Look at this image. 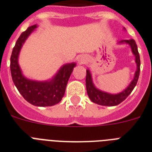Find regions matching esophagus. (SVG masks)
<instances>
[{"label":"esophagus","mask_w":152,"mask_h":152,"mask_svg":"<svg viewBox=\"0 0 152 152\" xmlns=\"http://www.w3.org/2000/svg\"><path fill=\"white\" fill-rule=\"evenodd\" d=\"M87 62V57L86 56H81L79 59V64H84Z\"/></svg>","instance_id":"obj_1"}]
</instances>
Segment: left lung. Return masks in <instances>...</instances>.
Here are the masks:
<instances>
[{
	"mask_svg": "<svg viewBox=\"0 0 152 152\" xmlns=\"http://www.w3.org/2000/svg\"><path fill=\"white\" fill-rule=\"evenodd\" d=\"M124 29L126 28H124ZM117 44H128L130 46L132 53L135 56L136 70L134 74L133 79L124 91H120L117 94H110V93L106 92V91H102V90L97 88L93 83L91 72L89 69H86V85L87 94L91 102L99 105H102V106H116L124 102V100L130 95V93L132 92L135 86H136V83L139 79V72H140V57H139L138 48L135 40L134 39L121 40L119 41Z\"/></svg>",
	"mask_w": 152,
	"mask_h": 152,
	"instance_id": "1",
	"label": "left lung"
}]
</instances>
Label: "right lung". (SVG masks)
<instances>
[{
  "mask_svg": "<svg viewBox=\"0 0 152 152\" xmlns=\"http://www.w3.org/2000/svg\"><path fill=\"white\" fill-rule=\"evenodd\" d=\"M37 27V25L28 27L16 41L10 57L12 79L16 88L28 103L38 107L53 106L59 103L64 97L68 80L76 64H64L51 79L45 81L32 80L26 77L19 65V55L23 44Z\"/></svg>",
  "mask_w": 152,
  "mask_h": 152,
  "instance_id": "obj_1",
  "label": "right lung"
}]
</instances>
